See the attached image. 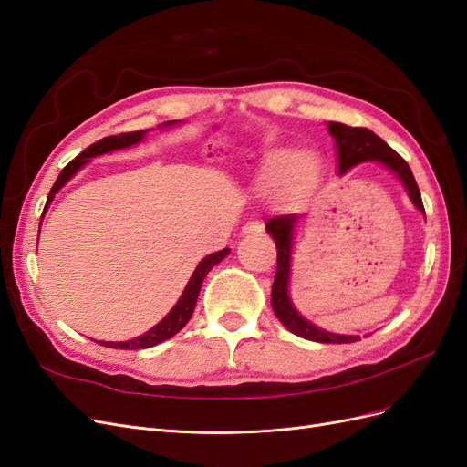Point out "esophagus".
Wrapping results in <instances>:
<instances>
[{"label":"esophagus","mask_w":467,"mask_h":467,"mask_svg":"<svg viewBox=\"0 0 467 467\" xmlns=\"http://www.w3.org/2000/svg\"><path fill=\"white\" fill-rule=\"evenodd\" d=\"M242 232H244L245 235H251V234H261V232H263V222H259V220H251V222H247V223L244 225Z\"/></svg>","instance_id":"obj_1"}]
</instances>
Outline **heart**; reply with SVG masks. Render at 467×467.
<instances>
[{
  "label": "heart",
  "mask_w": 467,
  "mask_h": 467,
  "mask_svg": "<svg viewBox=\"0 0 467 467\" xmlns=\"http://www.w3.org/2000/svg\"><path fill=\"white\" fill-rule=\"evenodd\" d=\"M317 171L319 163L314 153L276 148L265 155L261 179L266 185H278V182L286 179L290 189L306 191L316 182Z\"/></svg>",
  "instance_id": "heart-1"
}]
</instances>
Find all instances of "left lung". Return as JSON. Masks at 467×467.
Returning a JSON list of instances; mask_svg holds the SVG:
<instances>
[{"label":"left lung","mask_w":467,"mask_h":467,"mask_svg":"<svg viewBox=\"0 0 467 467\" xmlns=\"http://www.w3.org/2000/svg\"><path fill=\"white\" fill-rule=\"evenodd\" d=\"M329 134L335 138V144H337L338 175L347 173L348 169H352L358 163H364V161L384 163L391 173H395L401 179V182L409 192V199L413 201V204L419 210L425 212V206H422L420 192L417 187V181L411 173V167H409L401 155L395 150H391L384 142V140L376 136L368 129H360V126H347L341 122H329ZM296 220H298V216L288 214V216L271 218L265 223L268 235H271L276 244V275H275L273 292H271V296H273L271 304L275 309V316L280 319V323L285 325L288 331L307 338V341L355 343L360 337L337 335V333L319 329L317 325L302 317L298 309L294 307V304L290 300V296H288L290 253H292L290 249H292V228H294Z\"/></svg>","instance_id":"8db88e82"}]
</instances>
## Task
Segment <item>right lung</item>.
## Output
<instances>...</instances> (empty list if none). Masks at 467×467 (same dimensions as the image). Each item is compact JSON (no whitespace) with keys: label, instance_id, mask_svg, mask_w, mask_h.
Returning a JSON list of instances; mask_svg holds the SVG:
<instances>
[{"label":"right lung","instance_id":"1","mask_svg":"<svg viewBox=\"0 0 467 467\" xmlns=\"http://www.w3.org/2000/svg\"><path fill=\"white\" fill-rule=\"evenodd\" d=\"M165 124H175V120L171 122H165ZM146 136V130H138V132H124V134H117V136H107L103 140H99V142L91 144L89 148L83 150L76 160L69 161L64 169L62 173L58 175V179H56L54 187L50 189L48 192V199H47V206L45 210L48 208V204L52 202L54 194L58 192L66 182L72 179L79 169L86 165L89 161V158H95V155H101V153H107V151H112V150H122V148H130L138 142H142V138ZM45 214V212H42ZM230 249H222V251H216L212 253V255L204 257L199 266H196V271L192 273L189 285L185 288V292L181 294L179 302L173 306L171 312H169L155 327H151L148 333L140 335L136 338H130V341H122V343H109V341H101L99 345H105V347H110V348H122V350H136V348H150V347H155L160 345L163 341H167V338H171L173 335H177L182 327H185L187 321L191 319L192 312H194V306H196V300H199V292H201V286H202V280L206 278V275L212 271V266L218 265L225 255H228Z\"/></svg>","mask_w":467,"mask_h":467}]
</instances>
